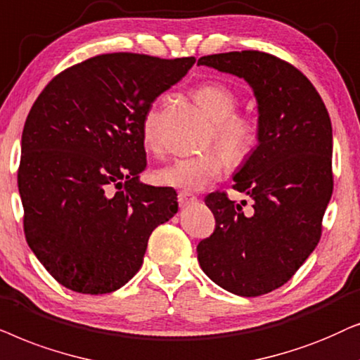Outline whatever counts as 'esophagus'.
<instances>
[{
  "label": "esophagus",
  "mask_w": 360,
  "mask_h": 360,
  "mask_svg": "<svg viewBox=\"0 0 360 360\" xmlns=\"http://www.w3.org/2000/svg\"><path fill=\"white\" fill-rule=\"evenodd\" d=\"M194 200H198V198H195L194 194L188 193V191H179V194H177V202H179L181 207H184V205L194 202Z\"/></svg>",
  "instance_id": "1"
}]
</instances>
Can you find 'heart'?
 Here are the masks:
<instances>
[{
  "label": "heart",
  "instance_id": "heart-1",
  "mask_svg": "<svg viewBox=\"0 0 360 360\" xmlns=\"http://www.w3.org/2000/svg\"><path fill=\"white\" fill-rule=\"evenodd\" d=\"M193 98L212 120L210 141H215L220 150H207L200 155L179 158L156 171V181L167 188L200 191L210 181L217 179L224 172L225 162L238 166L245 162L257 150L260 141V124L247 113L236 112L238 97L232 89L219 82L199 85ZM158 113L150 108L143 117L141 138L148 150L158 148ZM228 160H225L224 158Z\"/></svg>",
  "mask_w": 360,
  "mask_h": 360
}]
</instances>
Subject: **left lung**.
Masks as SVG:
<instances>
[{"instance_id": "8db88e82", "label": "left lung", "mask_w": 360, "mask_h": 360, "mask_svg": "<svg viewBox=\"0 0 360 360\" xmlns=\"http://www.w3.org/2000/svg\"><path fill=\"white\" fill-rule=\"evenodd\" d=\"M198 64L245 79L260 124L257 150L233 176V189L250 195L253 209L243 214L225 193H210L204 200L215 230L199 242L198 260L230 293H270L298 271L321 238L333 194L329 113L308 77L266 52L204 56Z\"/></svg>"}]
</instances>
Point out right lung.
Returning a JSON list of instances; mask_svg holds the SVG:
<instances>
[{
    "mask_svg": "<svg viewBox=\"0 0 360 360\" xmlns=\"http://www.w3.org/2000/svg\"><path fill=\"white\" fill-rule=\"evenodd\" d=\"M194 62L95 56L56 75L36 98L18 171L24 236L65 288H122L141 268L153 230L177 212L174 189L138 179L146 167L141 123Z\"/></svg>",
    "mask_w": 360,
    "mask_h": 360,
    "instance_id": "right-lung-1",
    "label": "right lung"
}]
</instances>
